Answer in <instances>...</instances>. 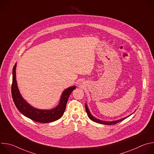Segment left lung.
Returning <instances> with one entry per match:
<instances>
[{"mask_svg":"<svg viewBox=\"0 0 154 154\" xmlns=\"http://www.w3.org/2000/svg\"><path fill=\"white\" fill-rule=\"evenodd\" d=\"M85 109H86V113H87L88 116L89 117V118H90L91 121H94V122H97V123H99V124H105V125H114V124H117V123H118V122H121V121L124 120L125 119H126L127 118H128V116H130L131 115H131H130L129 116H127V117H125V118H122V119H119V120H116V121H102V120H100V119H97V118H96L95 117H94V116L91 114V113H90V110H89V108H88V107L86 103H85Z\"/></svg>","mask_w":154,"mask_h":154,"instance_id":"8db88e82","label":"left lung"}]
</instances>
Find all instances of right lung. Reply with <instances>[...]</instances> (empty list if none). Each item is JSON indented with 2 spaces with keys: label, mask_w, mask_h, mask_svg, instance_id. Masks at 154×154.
Here are the masks:
<instances>
[{
  "label": "right lung",
  "mask_w": 154,
  "mask_h": 154,
  "mask_svg": "<svg viewBox=\"0 0 154 154\" xmlns=\"http://www.w3.org/2000/svg\"><path fill=\"white\" fill-rule=\"evenodd\" d=\"M16 63L13 69V82L11 85V94L14 103L18 110L30 119L41 123H48L59 119L63 115L68 98L76 86H71L62 93L58 105L51 109H39L28 103L22 97L16 80Z\"/></svg>",
  "instance_id": "add662e5"
}]
</instances>
